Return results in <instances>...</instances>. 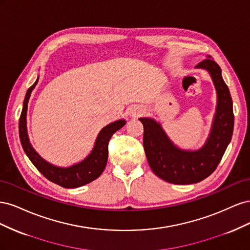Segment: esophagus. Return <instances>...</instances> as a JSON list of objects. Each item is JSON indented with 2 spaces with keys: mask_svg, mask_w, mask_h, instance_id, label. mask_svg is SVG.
<instances>
[{
  "mask_svg": "<svg viewBox=\"0 0 250 250\" xmlns=\"http://www.w3.org/2000/svg\"><path fill=\"white\" fill-rule=\"evenodd\" d=\"M142 111H143V110H140V111H139V112H142Z\"/></svg>",
  "mask_w": 250,
  "mask_h": 250,
  "instance_id": "esophagus-1",
  "label": "esophagus"
}]
</instances>
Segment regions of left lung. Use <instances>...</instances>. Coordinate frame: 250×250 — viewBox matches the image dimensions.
<instances>
[{"label":"left lung","mask_w":250,"mask_h":250,"mask_svg":"<svg viewBox=\"0 0 250 250\" xmlns=\"http://www.w3.org/2000/svg\"><path fill=\"white\" fill-rule=\"evenodd\" d=\"M196 67H202L209 72L218 94L213 129L206 145L193 152L179 150L154 120L140 119L144 126V150L150 168L156 176L170 184H196L209 176L221 162L232 137L234 122L232 100L222 78L220 66L208 56Z\"/></svg>","instance_id":"1"}]
</instances>
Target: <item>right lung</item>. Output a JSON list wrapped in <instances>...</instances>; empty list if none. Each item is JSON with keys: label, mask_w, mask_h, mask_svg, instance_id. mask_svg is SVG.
Returning <instances> with one entry per match:
<instances>
[{"label": "right lung", "mask_w": 250, "mask_h": 250, "mask_svg": "<svg viewBox=\"0 0 250 250\" xmlns=\"http://www.w3.org/2000/svg\"><path fill=\"white\" fill-rule=\"evenodd\" d=\"M37 81H39V78H37L34 84L30 86L27 90L24 104H22V110L20 117L19 133L22 149H24L25 153L29 157V160L31 161V163L35 166L36 169L39 170L47 179L52 181V183L67 188L84 186L90 183V181L95 180L102 174L107 163L109 140L112 137V134L117 130L121 129L126 122L124 120H119L117 122H113L107 126H105L100 131L99 135H98L92 153H90L83 162L72 166L70 168H58L55 167V166H52L46 161H43L42 158L35 152V150L32 148L31 144L29 143L27 134L26 116L28 101L32 89L37 84Z\"/></svg>", "instance_id": "1"}]
</instances>
